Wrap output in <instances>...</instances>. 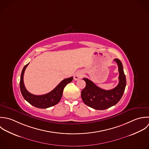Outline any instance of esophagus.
<instances>
[{
    "label": "esophagus",
    "mask_w": 149,
    "mask_h": 149,
    "mask_svg": "<svg viewBox=\"0 0 149 149\" xmlns=\"http://www.w3.org/2000/svg\"><path fill=\"white\" fill-rule=\"evenodd\" d=\"M83 72L79 71V72H76L74 73V79L75 80H79L80 79H81L83 77Z\"/></svg>",
    "instance_id": "34e87169"
}]
</instances>
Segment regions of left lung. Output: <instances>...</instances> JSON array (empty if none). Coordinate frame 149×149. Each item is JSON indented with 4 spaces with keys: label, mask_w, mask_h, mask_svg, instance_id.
Here are the masks:
<instances>
[{
    "label": "left lung",
    "mask_w": 149,
    "mask_h": 149,
    "mask_svg": "<svg viewBox=\"0 0 149 149\" xmlns=\"http://www.w3.org/2000/svg\"><path fill=\"white\" fill-rule=\"evenodd\" d=\"M118 65L119 83L113 89L105 90L96 86L92 81L83 78L86 87L81 91V95L84 103L94 109L104 110L117 104L121 98L126 86V77L121 62L114 59Z\"/></svg>",
    "instance_id": "left-lung-1"
}]
</instances>
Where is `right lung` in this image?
<instances>
[{"mask_svg":"<svg viewBox=\"0 0 149 149\" xmlns=\"http://www.w3.org/2000/svg\"><path fill=\"white\" fill-rule=\"evenodd\" d=\"M29 63L24 67L19 82L20 90L24 98L32 106L40 109H46L56 104L62 98L65 87L73 80V77H71L63 80L53 90L46 94L42 95H33L27 91L24 83V72Z\"/></svg>","mask_w":149,"mask_h":149,"instance_id":"obj_1","label":"right lung"}]
</instances>
